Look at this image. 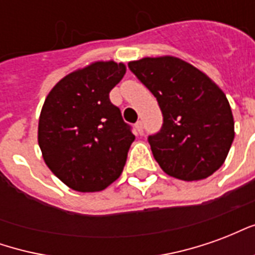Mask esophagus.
I'll return each mask as SVG.
<instances>
[{
	"label": "esophagus",
	"instance_id": "esophagus-1",
	"mask_svg": "<svg viewBox=\"0 0 255 255\" xmlns=\"http://www.w3.org/2000/svg\"><path fill=\"white\" fill-rule=\"evenodd\" d=\"M135 128H136V131H138L139 135H142V132H143V123L136 122V124H135Z\"/></svg>",
	"mask_w": 255,
	"mask_h": 255
}]
</instances>
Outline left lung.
Instances as JSON below:
<instances>
[{"instance_id": "left-lung-1", "label": "left lung", "mask_w": 255, "mask_h": 255, "mask_svg": "<svg viewBox=\"0 0 255 255\" xmlns=\"http://www.w3.org/2000/svg\"><path fill=\"white\" fill-rule=\"evenodd\" d=\"M131 72L151 91L162 127L149 143L161 169L180 180H202L224 164L235 138L230 102L208 75L180 58L129 61Z\"/></svg>"}]
</instances>
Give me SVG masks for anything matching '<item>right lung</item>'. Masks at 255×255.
Returning a JSON list of instances; mask_svg holds the SVG:
<instances>
[{
	"label": "right lung",
	"mask_w": 255,
	"mask_h": 255,
	"mask_svg": "<svg viewBox=\"0 0 255 255\" xmlns=\"http://www.w3.org/2000/svg\"><path fill=\"white\" fill-rule=\"evenodd\" d=\"M124 75L123 63L90 64L61 79L42 106L43 160L75 191H102L122 175L135 136L109 93Z\"/></svg>",
	"instance_id": "obj_1"
}]
</instances>
